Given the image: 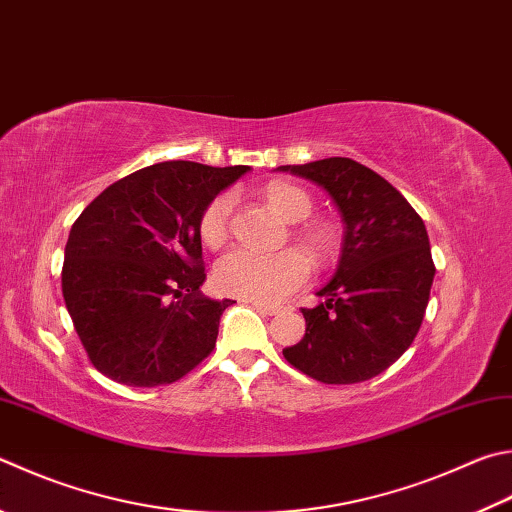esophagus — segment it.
Listing matches in <instances>:
<instances>
[{
    "label": "esophagus",
    "mask_w": 512,
    "mask_h": 512,
    "mask_svg": "<svg viewBox=\"0 0 512 512\" xmlns=\"http://www.w3.org/2000/svg\"><path fill=\"white\" fill-rule=\"evenodd\" d=\"M250 304H253L255 311L264 313V315H275L277 311H280V309H275V306H271V304H262V302H250Z\"/></svg>",
    "instance_id": "34e87169"
}]
</instances>
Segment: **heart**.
<instances>
[{
  "label": "heart",
  "instance_id": "1",
  "mask_svg": "<svg viewBox=\"0 0 512 512\" xmlns=\"http://www.w3.org/2000/svg\"><path fill=\"white\" fill-rule=\"evenodd\" d=\"M264 197L277 215L286 221H304L313 212L311 194L300 185L273 181L266 185ZM235 194L221 192L203 208L199 217V235L210 248L224 246L230 237ZM295 239L306 248L315 262H327L336 246V237L327 224H302L295 228ZM309 280V262L300 250H282L277 255H257L246 248H235L219 259L215 266V284L221 293L241 300L277 304L295 288Z\"/></svg>",
  "mask_w": 512,
  "mask_h": 512
}]
</instances>
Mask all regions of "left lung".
Returning <instances> with one entry per match:
<instances>
[{
	"instance_id": "1",
	"label": "left lung",
	"mask_w": 512,
	"mask_h": 512,
	"mask_svg": "<svg viewBox=\"0 0 512 512\" xmlns=\"http://www.w3.org/2000/svg\"><path fill=\"white\" fill-rule=\"evenodd\" d=\"M329 192L345 221L336 275L322 302L302 309L304 338L282 353L295 369L327 385L383 374L421 329L434 280L423 219L392 183L342 156L282 165Z\"/></svg>"
}]
</instances>
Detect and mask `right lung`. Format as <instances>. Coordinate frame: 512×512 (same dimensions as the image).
Segmentation results:
<instances>
[{"instance_id":"1","label":"right lung","mask_w":512,"mask_h":512,"mask_svg":"<svg viewBox=\"0 0 512 512\" xmlns=\"http://www.w3.org/2000/svg\"><path fill=\"white\" fill-rule=\"evenodd\" d=\"M248 170L154 163L82 210L64 248L62 295L100 374L129 387L170 385L210 356L232 302L199 291V217Z\"/></svg>"}]
</instances>
